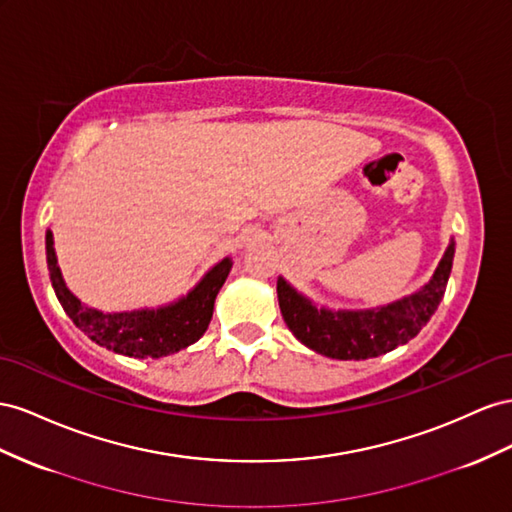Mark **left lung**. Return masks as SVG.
Listing matches in <instances>:
<instances>
[{
	"label": "left lung",
	"mask_w": 512,
	"mask_h": 512,
	"mask_svg": "<svg viewBox=\"0 0 512 512\" xmlns=\"http://www.w3.org/2000/svg\"><path fill=\"white\" fill-rule=\"evenodd\" d=\"M454 258V243L441 258L431 282L385 308L364 312L316 310L312 303L278 280V301L288 329L308 349L334 359H368L409 342L431 321L446 293Z\"/></svg>",
	"instance_id": "1"
}]
</instances>
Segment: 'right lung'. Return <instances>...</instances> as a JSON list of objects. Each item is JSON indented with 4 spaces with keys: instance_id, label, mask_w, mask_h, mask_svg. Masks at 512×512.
<instances>
[{
    "instance_id": "1",
    "label": "right lung",
    "mask_w": 512,
    "mask_h": 512,
    "mask_svg": "<svg viewBox=\"0 0 512 512\" xmlns=\"http://www.w3.org/2000/svg\"><path fill=\"white\" fill-rule=\"evenodd\" d=\"M47 265L55 297L64 312L84 334L101 347L129 357H163L196 342L211 323L215 297L224 286L232 262L224 258L204 275L187 297L159 310H135L105 314L86 308L66 288L53 250V234L47 230Z\"/></svg>"
}]
</instances>
